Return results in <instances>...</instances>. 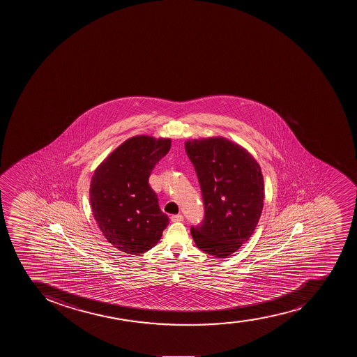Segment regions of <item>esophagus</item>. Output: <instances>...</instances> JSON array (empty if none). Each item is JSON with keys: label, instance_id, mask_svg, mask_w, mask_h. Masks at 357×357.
<instances>
[{"label": "esophagus", "instance_id": "obj_1", "mask_svg": "<svg viewBox=\"0 0 357 357\" xmlns=\"http://www.w3.org/2000/svg\"><path fill=\"white\" fill-rule=\"evenodd\" d=\"M171 220H172L173 222H181L184 220V216L181 215V214H176V215L171 216Z\"/></svg>", "mask_w": 357, "mask_h": 357}]
</instances>
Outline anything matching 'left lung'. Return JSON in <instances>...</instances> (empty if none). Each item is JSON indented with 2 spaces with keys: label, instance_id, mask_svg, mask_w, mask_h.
<instances>
[{
  "label": "left lung",
  "instance_id": "left-lung-1",
  "mask_svg": "<svg viewBox=\"0 0 357 357\" xmlns=\"http://www.w3.org/2000/svg\"><path fill=\"white\" fill-rule=\"evenodd\" d=\"M202 188L205 219L192 227L195 245L227 258L247 242L257 226L264 200L261 166L242 145L222 136L185 142Z\"/></svg>",
  "mask_w": 357,
  "mask_h": 357
}]
</instances>
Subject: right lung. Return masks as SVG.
<instances>
[{"instance_id": "1", "label": "right lung", "mask_w": 357, "mask_h": 357, "mask_svg": "<svg viewBox=\"0 0 357 357\" xmlns=\"http://www.w3.org/2000/svg\"><path fill=\"white\" fill-rule=\"evenodd\" d=\"M169 149V138L137 135L119 145L94 171L89 185L93 215L103 236L122 252H146L169 225L149 176Z\"/></svg>"}]
</instances>
